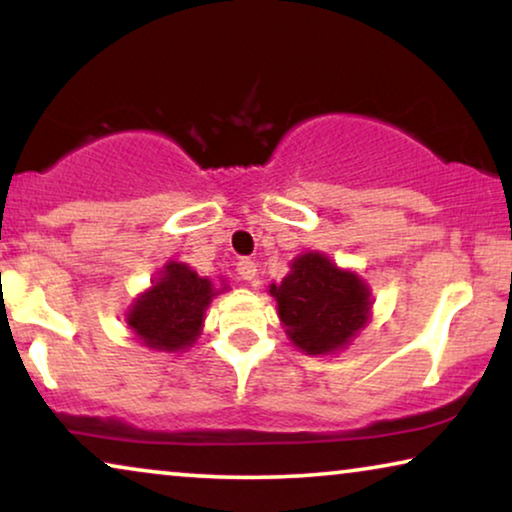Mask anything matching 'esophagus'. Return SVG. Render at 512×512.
Returning a JSON list of instances; mask_svg holds the SVG:
<instances>
[{
  "label": "esophagus",
  "mask_w": 512,
  "mask_h": 512,
  "mask_svg": "<svg viewBox=\"0 0 512 512\" xmlns=\"http://www.w3.org/2000/svg\"><path fill=\"white\" fill-rule=\"evenodd\" d=\"M237 275H240L242 279H247V282H251V279L256 277V263L251 261V258H242V261L237 263Z\"/></svg>",
  "instance_id": "1"
}]
</instances>
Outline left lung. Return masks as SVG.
Returning <instances> with one entry per match:
<instances>
[{
    "label": "left lung",
    "instance_id": "8db88e82",
    "mask_svg": "<svg viewBox=\"0 0 512 512\" xmlns=\"http://www.w3.org/2000/svg\"><path fill=\"white\" fill-rule=\"evenodd\" d=\"M270 293L277 298L279 319L293 345L307 354L335 352L368 321L366 284L321 254L298 256L291 275L272 284Z\"/></svg>",
    "mask_w": 512,
    "mask_h": 512
}]
</instances>
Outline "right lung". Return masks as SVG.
I'll list each match as a JSON object with an SVG mask.
<instances>
[{"mask_svg": "<svg viewBox=\"0 0 512 512\" xmlns=\"http://www.w3.org/2000/svg\"><path fill=\"white\" fill-rule=\"evenodd\" d=\"M214 296L212 282L198 277L184 263H167L163 279L137 300L128 324L146 347L177 352L198 338L202 317Z\"/></svg>", "mask_w": 512, "mask_h": 512, "instance_id": "1", "label": "right lung"}]
</instances>
